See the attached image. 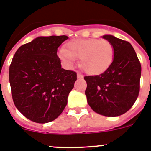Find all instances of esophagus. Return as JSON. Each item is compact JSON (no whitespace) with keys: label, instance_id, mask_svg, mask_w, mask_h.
Listing matches in <instances>:
<instances>
[{"label":"esophagus","instance_id":"34e87169","mask_svg":"<svg viewBox=\"0 0 151 151\" xmlns=\"http://www.w3.org/2000/svg\"><path fill=\"white\" fill-rule=\"evenodd\" d=\"M77 78L82 79V78H83V76L81 74H80V73H77Z\"/></svg>","mask_w":151,"mask_h":151}]
</instances>
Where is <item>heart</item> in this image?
Returning a JSON list of instances; mask_svg holds the SVG:
<instances>
[{
	"label": "heart",
	"mask_w": 151,
	"mask_h": 151,
	"mask_svg": "<svg viewBox=\"0 0 151 151\" xmlns=\"http://www.w3.org/2000/svg\"><path fill=\"white\" fill-rule=\"evenodd\" d=\"M59 56L68 67L80 59V66L90 75H99L108 70L114 56V49L107 40L76 39L69 41L66 49H61Z\"/></svg>",
	"instance_id": "b5f03b06"
}]
</instances>
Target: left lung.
<instances>
[{"mask_svg":"<svg viewBox=\"0 0 151 151\" xmlns=\"http://www.w3.org/2000/svg\"><path fill=\"white\" fill-rule=\"evenodd\" d=\"M102 37L114 47V60L102 74L84 77L87 83L85 94L95 112L114 117L127 112L136 101L142 67L131 43L111 35Z\"/></svg>","mask_w":151,"mask_h":151,"instance_id":"left-lung-1","label":"left lung"}]
</instances>
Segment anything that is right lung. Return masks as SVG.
I'll use <instances>...</instances> for the list:
<instances>
[{
	"instance_id": "add662e5",
	"label": "right lung",
	"mask_w": 151,
	"mask_h": 151,
	"mask_svg": "<svg viewBox=\"0 0 151 151\" xmlns=\"http://www.w3.org/2000/svg\"><path fill=\"white\" fill-rule=\"evenodd\" d=\"M68 38L65 35L38 37L21 46L10 64L15 106L35 123H49L62 114L77 81V73L62 68L57 55L59 47Z\"/></svg>"
}]
</instances>
